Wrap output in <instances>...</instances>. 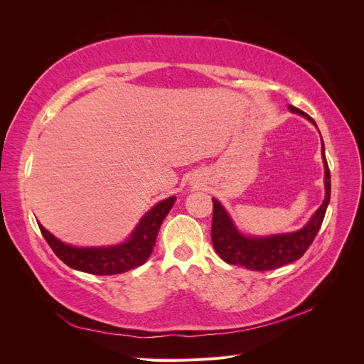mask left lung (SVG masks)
Wrapping results in <instances>:
<instances>
[{
	"instance_id": "obj_1",
	"label": "left lung",
	"mask_w": 364,
	"mask_h": 364,
	"mask_svg": "<svg viewBox=\"0 0 364 364\" xmlns=\"http://www.w3.org/2000/svg\"><path fill=\"white\" fill-rule=\"evenodd\" d=\"M290 111L310 119L316 126L314 119L308 117L301 109L289 106ZM322 159L325 167V200L318 206L302 229L290 234L270 235V237H247L243 235L234 225L223 205L213 199V246L217 255L228 264L246 267L249 270H273L285 264L299 259L306 249L311 246L318 229L322 226L326 208L331 197V174H329L328 162L325 156V146L322 141Z\"/></svg>"
}]
</instances>
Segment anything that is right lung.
Here are the masks:
<instances>
[{
  "instance_id": "add662e5",
  "label": "right lung",
  "mask_w": 364,
  "mask_h": 364,
  "mask_svg": "<svg viewBox=\"0 0 364 364\" xmlns=\"http://www.w3.org/2000/svg\"><path fill=\"white\" fill-rule=\"evenodd\" d=\"M176 197L171 196L153 206L139 220L127 241L109 247H75L62 243L41 223L39 229L53 252L68 267L91 274H119L144 264L155 247L164 218L170 213Z\"/></svg>"
}]
</instances>
